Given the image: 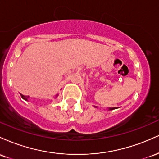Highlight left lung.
<instances>
[{"label": "left lung", "mask_w": 159, "mask_h": 159, "mask_svg": "<svg viewBox=\"0 0 159 159\" xmlns=\"http://www.w3.org/2000/svg\"><path fill=\"white\" fill-rule=\"evenodd\" d=\"M115 108V107H111V110H112V109H114Z\"/></svg>", "instance_id": "8db88e82"}]
</instances>
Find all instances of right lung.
<instances>
[{
    "label": "right lung",
    "instance_id": "1",
    "mask_svg": "<svg viewBox=\"0 0 159 159\" xmlns=\"http://www.w3.org/2000/svg\"><path fill=\"white\" fill-rule=\"evenodd\" d=\"M21 98H24L25 100H27V98H28V96H24V95H22V94H21Z\"/></svg>",
    "mask_w": 159,
    "mask_h": 159
}]
</instances>
